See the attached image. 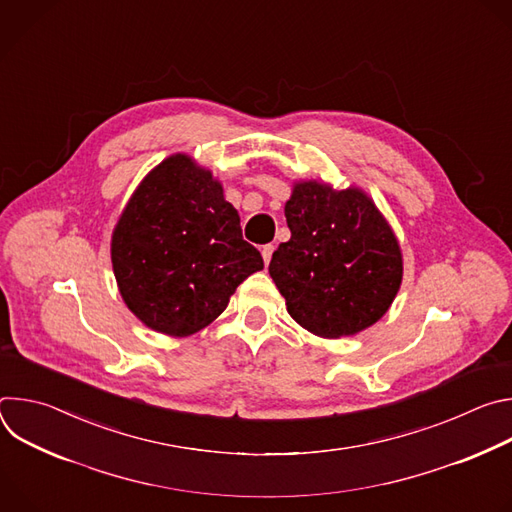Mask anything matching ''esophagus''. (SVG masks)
<instances>
[{"mask_svg":"<svg viewBox=\"0 0 512 512\" xmlns=\"http://www.w3.org/2000/svg\"><path fill=\"white\" fill-rule=\"evenodd\" d=\"M261 255H263V261H265V265H269V261H271V255H273V245H263V249H261Z\"/></svg>","mask_w":512,"mask_h":512,"instance_id":"obj_1","label":"esophagus"}]
</instances>
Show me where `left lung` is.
Instances as JSON below:
<instances>
[{"instance_id":"8db88e82","label":"left lung","mask_w":512,"mask_h":512,"mask_svg":"<svg viewBox=\"0 0 512 512\" xmlns=\"http://www.w3.org/2000/svg\"><path fill=\"white\" fill-rule=\"evenodd\" d=\"M291 239L271 257L269 275L289 316L308 332L340 338L379 322L403 279L399 241L360 188L296 182L285 202Z\"/></svg>"}]
</instances>
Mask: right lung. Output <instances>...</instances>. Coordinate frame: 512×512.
Here are the masks:
<instances>
[{
	"mask_svg": "<svg viewBox=\"0 0 512 512\" xmlns=\"http://www.w3.org/2000/svg\"><path fill=\"white\" fill-rule=\"evenodd\" d=\"M111 263L125 306L178 338L221 316L235 289L263 269L221 182L186 154L141 180L115 225Z\"/></svg>",
	"mask_w": 512,
	"mask_h": 512,
	"instance_id": "obj_1",
	"label": "right lung"
}]
</instances>
